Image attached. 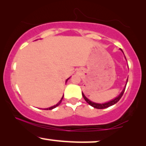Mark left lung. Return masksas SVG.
Segmentation results:
<instances>
[{
    "label": "left lung",
    "instance_id": "left-lung-1",
    "mask_svg": "<svg viewBox=\"0 0 146 146\" xmlns=\"http://www.w3.org/2000/svg\"><path fill=\"white\" fill-rule=\"evenodd\" d=\"M120 50H121V51L123 52V50H122V49H121V48H120ZM125 59H126V58H125ZM127 80H128V78L127 79V82H126V84L125 85V87H124L123 89V90H122L121 93H120L119 96H118L117 97H116V98L115 99H113V100H111V101H110V102H108L104 103V104H98V103H95V102H91V101L89 100L88 98H87L86 97H85V96L84 95V93H83V92H82V96L83 97V98L85 99V100L86 101V102L88 103V104L90 105L91 106L93 107V108H96V109H105V108H109V107H110V106H113V105L115 104L116 103L119 102L120 99H121L122 96H123L124 91H125L126 85H127Z\"/></svg>",
    "mask_w": 146,
    "mask_h": 146
}]
</instances>
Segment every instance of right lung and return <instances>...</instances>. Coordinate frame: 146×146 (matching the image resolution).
<instances>
[{
	"instance_id": "right-lung-1",
	"label": "right lung",
	"mask_w": 146,
	"mask_h": 146,
	"mask_svg": "<svg viewBox=\"0 0 146 146\" xmlns=\"http://www.w3.org/2000/svg\"><path fill=\"white\" fill-rule=\"evenodd\" d=\"M69 78H70V77H69ZM69 78H68V79H67V80H66V83H67V82L68 79H69ZM63 97H62V98L61 99V100H60V101H59V102H58L57 104H56V105H55V106H53L50 107V108H45V109H44V110H53V109H54V108H56V107H57L58 106H59V105H60V104H61V102H62V100H63Z\"/></svg>"
}]
</instances>
